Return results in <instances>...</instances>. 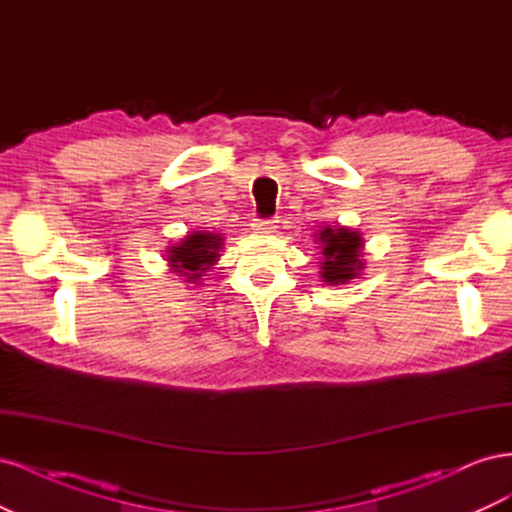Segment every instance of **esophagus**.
I'll list each match as a JSON object with an SVG mask.
<instances>
[{
    "mask_svg": "<svg viewBox=\"0 0 512 512\" xmlns=\"http://www.w3.org/2000/svg\"><path fill=\"white\" fill-rule=\"evenodd\" d=\"M277 222L280 220H254L252 228L256 232H260V235H271V232L277 230Z\"/></svg>",
    "mask_w": 512,
    "mask_h": 512,
    "instance_id": "esophagus-1",
    "label": "esophagus"
}]
</instances>
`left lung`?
<instances>
[{
  "label": "left lung",
  "mask_w": 512,
  "mask_h": 512,
  "mask_svg": "<svg viewBox=\"0 0 512 512\" xmlns=\"http://www.w3.org/2000/svg\"><path fill=\"white\" fill-rule=\"evenodd\" d=\"M316 241H320V277L329 286L348 284L354 277L361 275L365 262L363 256V239L356 230L344 226H324Z\"/></svg>",
  "instance_id": "1"
}]
</instances>
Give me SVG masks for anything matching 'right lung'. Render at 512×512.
<instances>
[{"label":"right lung","mask_w":512,"mask_h":512,"mask_svg":"<svg viewBox=\"0 0 512 512\" xmlns=\"http://www.w3.org/2000/svg\"><path fill=\"white\" fill-rule=\"evenodd\" d=\"M224 239L215 232L207 230H194L190 235H185L177 245L168 247V267L173 273H179V277H185L188 284H196L207 269L215 265V260L220 258Z\"/></svg>","instance_id":"right-lung-1"}]
</instances>
